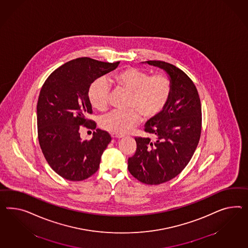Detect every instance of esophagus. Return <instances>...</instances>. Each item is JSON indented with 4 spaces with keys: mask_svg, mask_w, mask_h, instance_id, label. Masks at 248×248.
<instances>
[{
    "mask_svg": "<svg viewBox=\"0 0 248 248\" xmlns=\"http://www.w3.org/2000/svg\"><path fill=\"white\" fill-rule=\"evenodd\" d=\"M111 137H112L113 139H120V138H123V137H124V135H121V134H111Z\"/></svg>",
    "mask_w": 248,
    "mask_h": 248,
    "instance_id": "34e87169",
    "label": "esophagus"
}]
</instances>
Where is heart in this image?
Returning a JSON list of instances; mask_svg holds the SVG:
<instances>
[{
    "instance_id": "1",
    "label": "heart",
    "mask_w": 248,
    "mask_h": 248,
    "mask_svg": "<svg viewBox=\"0 0 248 248\" xmlns=\"http://www.w3.org/2000/svg\"><path fill=\"white\" fill-rule=\"evenodd\" d=\"M117 88L130 92L128 111L114 110L104 115L101 127L113 134H127L144 118H154L167 106L171 94V83L164 75L149 74L141 69L129 67L109 78ZM110 86L106 78L94 80L88 90V99L97 110H106L109 103Z\"/></svg>"
}]
</instances>
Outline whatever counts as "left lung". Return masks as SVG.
<instances>
[{
	"instance_id": "8db88e82",
	"label": "left lung",
	"mask_w": 248,
	"mask_h": 248,
	"mask_svg": "<svg viewBox=\"0 0 248 248\" xmlns=\"http://www.w3.org/2000/svg\"><path fill=\"white\" fill-rule=\"evenodd\" d=\"M141 63L167 73L171 94L161 114L144 125L154 140L135 138L137 148L128 159V170L142 183L158 185L180 174L194 154L201 138V99L194 83L180 68L164 61Z\"/></svg>"
}]
</instances>
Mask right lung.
<instances>
[{"mask_svg": "<svg viewBox=\"0 0 248 248\" xmlns=\"http://www.w3.org/2000/svg\"><path fill=\"white\" fill-rule=\"evenodd\" d=\"M119 63L89 58L68 61L50 74L41 87L37 105L40 149L54 171L67 181H83L96 172L101 156L111 141L110 134L100 129L95 130L90 141L82 140L79 130L83 125L96 126L87 118L92 114L88 99L91 84Z\"/></svg>", "mask_w": 248, "mask_h": 248, "instance_id": "right-lung-1", "label": "right lung"}]
</instances>
